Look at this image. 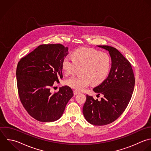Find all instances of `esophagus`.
I'll return each instance as SVG.
<instances>
[{"mask_svg": "<svg viewBox=\"0 0 151 151\" xmlns=\"http://www.w3.org/2000/svg\"><path fill=\"white\" fill-rule=\"evenodd\" d=\"M73 93H74L75 95H76L79 94V92L78 91H73Z\"/></svg>", "mask_w": 151, "mask_h": 151, "instance_id": "esophagus-1", "label": "esophagus"}]
</instances>
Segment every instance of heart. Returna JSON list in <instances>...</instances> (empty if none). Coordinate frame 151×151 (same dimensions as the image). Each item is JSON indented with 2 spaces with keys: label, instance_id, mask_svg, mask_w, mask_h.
<instances>
[{
  "label": "heart",
  "instance_id": "heart-1",
  "mask_svg": "<svg viewBox=\"0 0 151 151\" xmlns=\"http://www.w3.org/2000/svg\"><path fill=\"white\" fill-rule=\"evenodd\" d=\"M111 66L110 56L99 50L81 47L72 53V58L66 56L62 62V68L66 75L73 73L78 68L81 69V76H73L65 80L69 87L81 91L89 86L92 82L94 84L102 83L108 76Z\"/></svg>",
  "mask_w": 151,
  "mask_h": 151
}]
</instances>
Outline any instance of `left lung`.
Listing matches in <instances>:
<instances>
[{
  "label": "left lung",
  "mask_w": 151,
  "mask_h": 151,
  "mask_svg": "<svg viewBox=\"0 0 151 151\" xmlns=\"http://www.w3.org/2000/svg\"><path fill=\"white\" fill-rule=\"evenodd\" d=\"M98 46L109 52L112 66L106 79L93 88L98 95H102L101 100H95L86 95L83 114L89 123L102 126L116 120L126 109L134 92L135 79L130 62L118 49L106 45Z\"/></svg>",
  "instance_id": "left-lung-1"
}]
</instances>
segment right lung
<instances>
[{"instance_id": "right-lung-1", "label": "right lung", "mask_w": 151, "mask_h": 151, "mask_svg": "<svg viewBox=\"0 0 151 151\" xmlns=\"http://www.w3.org/2000/svg\"><path fill=\"white\" fill-rule=\"evenodd\" d=\"M68 47L60 43L41 45L21 58L16 68L20 102L27 112L40 122H53L62 115L73 96L68 86L52 94L50 88L63 78L62 62Z\"/></svg>"}]
</instances>
